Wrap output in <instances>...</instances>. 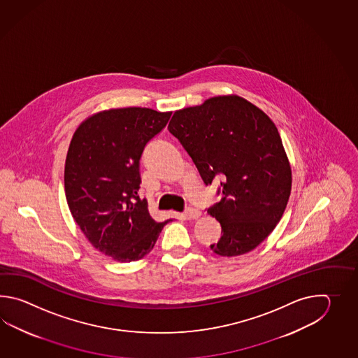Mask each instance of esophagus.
<instances>
[{
	"mask_svg": "<svg viewBox=\"0 0 358 358\" xmlns=\"http://www.w3.org/2000/svg\"><path fill=\"white\" fill-rule=\"evenodd\" d=\"M184 217L187 219V220H192V219H197L198 216L201 215V213L198 211L197 208H193V207H189V208H187L185 211H184Z\"/></svg>",
	"mask_w": 358,
	"mask_h": 358,
	"instance_id": "obj_1",
	"label": "esophagus"
}]
</instances>
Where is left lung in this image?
Listing matches in <instances>:
<instances>
[{"label":"left lung","instance_id":"left-lung-1","mask_svg":"<svg viewBox=\"0 0 358 358\" xmlns=\"http://www.w3.org/2000/svg\"><path fill=\"white\" fill-rule=\"evenodd\" d=\"M168 129L206 185L221 180L220 201L206 208L221 225L220 239L210 248L224 257L255 250L282 219L292 188L274 122L247 99L219 96L176 111Z\"/></svg>","mask_w":358,"mask_h":358}]
</instances>
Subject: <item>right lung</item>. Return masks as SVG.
<instances>
[{
	"mask_svg": "<svg viewBox=\"0 0 358 358\" xmlns=\"http://www.w3.org/2000/svg\"><path fill=\"white\" fill-rule=\"evenodd\" d=\"M171 113L125 107L88 117L76 130L65 162L70 213L92 245L119 262L143 259L169 221L157 222L138 196L139 160Z\"/></svg>",
	"mask_w": 358,
	"mask_h": 358,
	"instance_id": "1",
	"label": "right lung"
}]
</instances>
